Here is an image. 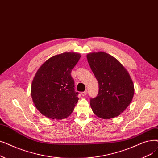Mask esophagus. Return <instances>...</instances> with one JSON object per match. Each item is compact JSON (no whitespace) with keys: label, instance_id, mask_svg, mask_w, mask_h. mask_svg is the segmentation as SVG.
<instances>
[{"label":"esophagus","instance_id":"obj_1","mask_svg":"<svg viewBox=\"0 0 158 158\" xmlns=\"http://www.w3.org/2000/svg\"><path fill=\"white\" fill-rule=\"evenodd\" d=\"M87 91L86 90V91H85V92H81V95H82V96H85V95H86V94H87Z\"/></svg>","mask_w":158,"mask_h":158}]
</instances>
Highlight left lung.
I'll use <instances>...</instances> for the list:
<instances>
[{"instance_id":"obj_1","label":"left lung","mask_w":158,"mask_h":158,"mask_svg":"<svg viewBox=\"0 0 158 158\" xmlns=\"http://www.w3.org/2000/svg\"><path fill=\"white\" fill-rule=\"evenodd\" d=\"M86 57L99 83L97 97L90 99L93 112L104 119L117 117L132 100V79L119 60L105 52L90 53Z\"/></svg>"}]
</instances>
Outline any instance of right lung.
I'll list each match as a JSON object with an SVG mask.
<instances>
[{
  "mask_svg": "<svg viewBox=\"0 0 158 158\" xmlns=\"http://www.w3.org/2000/svg\"><path fill=\"white\" fill-rule=\"evenodd\" d=\"M81 55L64 52L48 59L34 77L31 95L34 105L46 118L65 119L73 111L79 100L75 91L72 70Z\"/></svg>",
  "mask_w": 158,
  "mask_h": 158,
  "instance_id": "add662e5",
  "label": "right lung"
}]
</instances>
